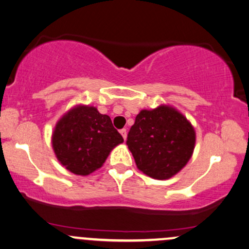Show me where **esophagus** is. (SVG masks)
I'll use <instances>...</instances> for the list:
<instances>
[{"mask_svg": "<svg viewBox=\"0 0 249 249\" xmlns=\"http://www.w3.org/2000/svg\"><path fill=\"white\" fill-rule=\"evenodd\" d=\"M119 132H121L122 137H123V138H124V140H125V139H126V137H127V131H126V130H125V128H122V130H121V131H119Z\"/></svg>", "mask_w": 249, "mask_h": 249, "instance_id": "obj_1", "label": "esophagus"}]
</instances>
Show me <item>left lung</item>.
I'll use <instances>...</instances> for the list:
<instances>
[{"instance_id":"8db88e82","label":"left lung","mask_w":249,"mask_h":249,"mask_svg":"<svg viewBox=\"0 0 249 249\" xmlns=\"http://www.w3.org/2000/svg\"><path fill=\"white\" fill-rule=\"evenodd\" d=\"M196 133L183 115L167 106L141 110L127 134L126 144L138 168L148 177L166 180L190 159Z\"/></svg>"}]
</instances>
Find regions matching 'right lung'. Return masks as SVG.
I'll list each match as a JSON object with an SVG mask.
<instances>
[{
	"mask_svg": "<svg viewBox=\"0 0 249 249\" xmlns=\"http://www.w3.org/2000/svg\"><path fill=\"white\" fill-rule=\"evenodd\" d=\"M123 141L110 117L89 106L68 111L58 122L52 137L58 160L77 175H89L100 168L112 148Z\"/></svg>",
	"mask_w": 249,
	"mask_h": 249,
	"instance_id": "add662e5",
	"label": "right lung"
}]
</instances>
